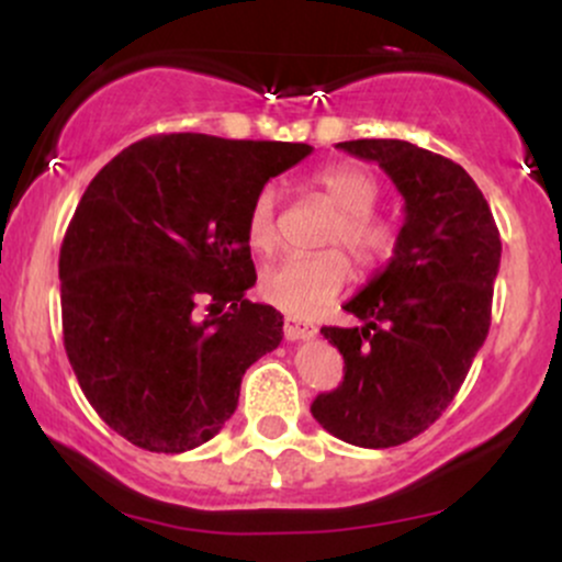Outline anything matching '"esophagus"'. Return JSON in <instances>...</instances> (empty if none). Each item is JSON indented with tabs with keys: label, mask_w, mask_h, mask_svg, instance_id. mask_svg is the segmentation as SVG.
I'll list each match as a JSON object with an SVG mask.
<instances>
[{
	"label": "esophagus",
	"mask_w": 562,
	"mask_h": 562,
	"mask_svg": "<svg viewBox=\"0 0 562 562\" xmlns=\"http://www.w3.org/2000/svg\"><path fill=\"white\" fill-rule=\"evenodd\" d=\"M282 333H285L288 340H308V338H314V335H317V327L308 325V322L295 319V317H285Z\"/></svg>",
	"instance_id": "1"
}]
</instances>
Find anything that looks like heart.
<instances>
[{
  "mask_svg": "<svg viewBox=\"0 0 562 562\" xmlns=\"http://www.w3.org/2000/svg\"><path fill=\"white\" fill-rule=\"evenodd\" d=\"M312 187L333 209H338L325 232V245H346L362 269H375L396 254L398 229L389 218L372 211L380 198V187L372 173L348 164L327 166L314 173ZM245 237L259 254H269L280 240L274 187H261L250 203ZM348 277H351V263L338 248L306 256H282L263 267L259 293L263 301L274 303L293 317H314L330 306Z\"/></svg>",
  "mask_w": 562,
  "mask_h": 562,
  "instance_id": "heart-1",
  "label": "heart"
}]
</instances>
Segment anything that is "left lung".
<instances>
[{
    "label": "left lung",
    "mask_w": 562,
    "mask_h": 562,
    "mask_svg": "<svg viewBox=\"0 0 562 562\" xmlns=\"http://www.w3.org/2000/svg\"><path fill=\"white\" fill-rule=\"evenodd\" d=\"M404 198L389 267L344 303L359 327H322L344 353V383L312 415L327 434L389 449L428 430L457 396L492 325L502 240L492 209L454 160L404 139L338 142Z\"/></svg>",
    "instance_id": "obj_1"
}]
</instances>
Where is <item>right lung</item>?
I'll use <instances>...</instances> for the list:
<instances>
[{"mask_svg": "<svg viewBox=\"0 0 562 562\" xmlns=\"http://www.w3.org/2000/svg\"><path fill=\"white\" fill-rule=\"evenodd\" d=\"M308 153L160 134L89 182L60 248L63 344L83 396L134 447L179 454L214 438L245 370L280 346L282 314L245 299L256 285L245 218Z\"/></svg>", "mask_w": 562, "mask_h": 562, "instance_id": "obj_1", "label": "right lung"}]
</instances>
